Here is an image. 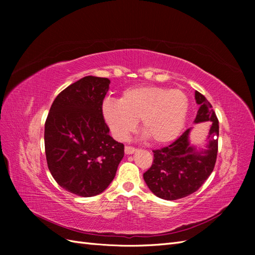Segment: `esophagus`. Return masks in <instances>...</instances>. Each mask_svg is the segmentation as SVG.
Segmentation results:
<instances>
[{
    "mask_svg": "<svg viewBox=\"0 0 255 255\" xmlns=\"http://www.w3.org/2000/svg\"><path fill=\"white\" fill-rule=\"evenodd\" d=\"M125 151H126V154H133L136 151V149L132 145H126Z\"/></svg>",
    "mask_w": 255,
    "mask_h": 255,
    "instance_id": "34e87169",
    "label": "esophagus"
}]
</instances>
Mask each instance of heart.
Masks as SVG:
<instances>
[{
  "label": "heart",
  "mask_w": 255,
  "mask_h": 255,
  "mask_svg": "<svg viewBox=\"0 0 255 255\" xmlns=\"http://www.w3.org/2000/svg\"><path fill=\"white\" fill-rule=\"evenodd\" d=\"M188 106V97L181 89L142 86L125 90L119 101L106 100L102 114L118 140H126L140 120L142 132L154 143L163 144L182 132Z\"/></svg>",
  "instance_id": "heart-1"
}]
</instances>
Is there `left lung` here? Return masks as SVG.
Segmentation results:
<instances>
[{
	"label": "left lung",
	"mask_w": 255,
	"mask_h": 255,
	"mask_svg": "<svg viewBox=\"0 0 255 255\" xmlns=\"http://www.w3.org/2000/svg\"><path fill=\"white\" fill-rule=\"evenodd\" d=\"M195 97L200 105L195 123L212 121L207 149L197 151L190 144V128L172 143L153 150V163L143 173V180L158 198L177 200L194 194L214 170L218 153V118L202 94L196 91Z\"/></svg>",
	"instance_id": "left-lung-1"
}]
</instances>
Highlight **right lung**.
<instances>
[{
	"label": "right lung",
	"instance_id": "1",
	"mask_svg": "<svg viewBox=\"0 0 255 255\" xmlns=\"http://www.w3.org/2000/svg\"><path fill=\"white\" fill-rule=\"evenodd\" d=\"M110 80L85 76L55 98L44 126L49 170L60 187L81 197L101 194L112 183L125 145L110 136L102 105Z\"/></svg>",
	"mask_w": 255,
	"mask_h": 255
}]
</instances>
